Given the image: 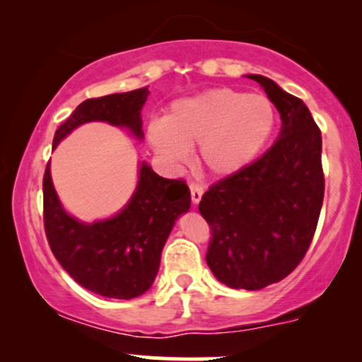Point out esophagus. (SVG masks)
<instances>
[{
	"label": "esophagus",
	"instance_id": "34e87169",
	"mask_svg": "<svg viewBox=\"0 0 362 362\" xmlns=\"http://www.w3.org/2000/svg\"><path fill=\"white\" fill-rule=\"evenodd\" d=\"M189 187H190V197H192V202L194 204H197V202L202 199V194H204V187L195 184V182H192Z\"/></svg>",
	"mask_w": 362,
	"mask_h": 362
}]
</instances>
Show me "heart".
Instances as JSON below:
<instances>
[{"label":"heart","mask_w":362,"mask_h":362,"mask_svg":"<svg viewBox=\"0 0 362 362\" xmlns=\"http://www.w3.org/2000/svg\"><path fill=\"white\" fill-rule=\"evenodd\" d=\"M274 127L276 109L267 97L216 88L173 103L163 122L149 124L148 141L172 167L185 165L189 149L199 146L202 167L230 175L259 155Z\"/></svg>","instance_id":"heart-1"}]
</instances>
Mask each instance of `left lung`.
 <instances>
[{
  "mask_svg": "<svg viewBox=\"0 0 362 362\" xmlns=\"http://www.w3.org/2000/svg\"><path fill=\"white\" fill-rule=\"evenodd\" d=\"M281 114L279 138L247 167L209 187L199 211L211 228L206 262L216 279L255 291L289 276L313 240L325 194L322 132L308 107L260 74Z\"/></svg>",
  "mask_w": 362,
  "mask_h": 362,
  "instance_id": "8db88e82",
  "label": "left lung"
}]
</instances>
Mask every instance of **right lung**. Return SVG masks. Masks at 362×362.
<instances>
[{
	"instance_id": "add662e5",
	"label": "right lung",
	"mask_w": 362,
	"mask_h": 362,
	"mask_svg": "<svg viewBox=\"0 0 362 362\" xmlns=\"http://www.w3.org/2000/svg\"><path fill=\"white\" fill-rule=\"evenodd\" d=\"M148 95V86H144L88 98L61 124L52 146L56 148L73 129L91 120L127 127L141 139V109ZM42 189L44 228L54 257L83 288L115 300L138 298L151 288L170 231L178 216L190 207V190L185 182L160 177L146 163L141 165L131 201L105 221L86 224L62 209L49 163Z\"/></svg>"
}]
</instances>
